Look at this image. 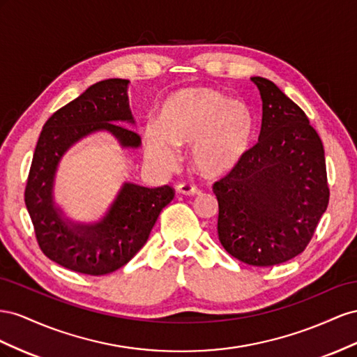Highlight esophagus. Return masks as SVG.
<instances>
[{"label":"esophagus","mask_w":357,"mask_h":357,"mask_svg":"<svg viewBox=\"0 0 357 357\" xmlns=\"http://www.w3.org/2000/svg\"><path fill=\"white\" fill-rule=\"evenodd\" d=\"M176 191L181 192V195H185V196H195V195H199V192H200L197 185L190 184V182H182V184H179L176 187Z\"/></svg>","instance_id":"esophagus-1"}]
</instances>
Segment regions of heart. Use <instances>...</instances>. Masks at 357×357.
I'll use <instances>...</instances> for the list:
<instances>
[{"label": "heart", "instance_id": "heart-1", "mask_svg": "<svg viewBox=\"0 0 357 357\" xmlns=\"http://www.w3.org/2000/svg\"><path fill=\"white\" fill-rule=\"evenodd\" d=\"M251 131L252 114L245 101L212 88H195L162 105L158 126L145 130V146L152 160L170 165L176 145H190L192 166L205 175H220L241 161Z\"/></svg>", "mask_w": 357, "mask_h": 357}]
</instances>
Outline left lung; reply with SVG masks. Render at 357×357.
<instances>
[{
  "label": "left lung",
  "instance_id": "1",
  "mask_svg": "<svg viewBox=\"0 0 357 357\" xmlns=\"http://www.w3.org/2000/svg\"><path fill=\"white\" fill-rule=\"evenodd\" d=\"M251 80L263 101L259 142L212 190L224 250L268 268L308 247L331 191L321 139L305 112L271 80Z\"/></svg>",
  "mask_w": 357,
  "mask_h": 357
}]
</instances>
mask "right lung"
Listing matches in <instances>:
<instances>
[{"mask_svg":"<svg viewBox=\"0 0 357 357\" xmlns=\"http://www.w3.org/2000/svg\"><path fill=\"white\" fill-rule=\"evenodd\" d=\"M127 79L91 85L58 109L43 126L29 167L25 205L40 250L59 266L84 275H106L127 264L145 245L162 208L175 197L169 185L122 187L106 218L94 226L66 222L52 202V182L59 158L96 130H109L124 146L136 148L140 136L122 126L135 122L128 106Z\"/></svg>","mask_w":357,"mask_h":357,"instance_id":"add662e5","label":"right lung"}]
</instances>
